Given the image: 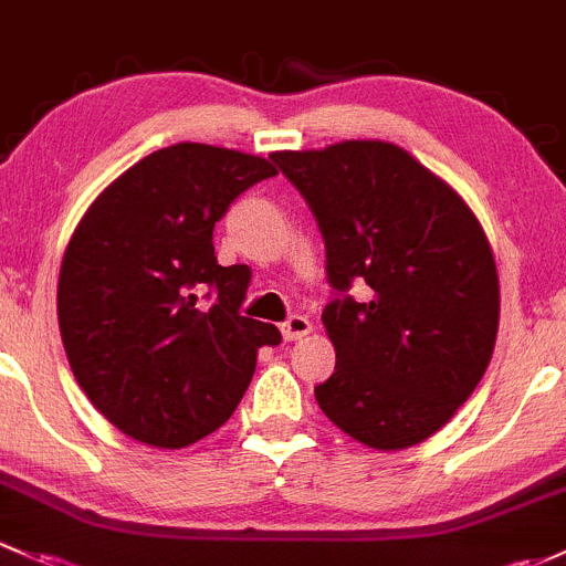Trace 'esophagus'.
Returning a JSON list of instances; mask_svg holds the SVG:
<instances>
[{
  "label": "esophagus",
  "instance_id": "obj_1",
  "mask_svg": "<svg viewBox=\"0 0 566 566\" xmlns=\"http://www.w3.org/2000/svg\"><path fill=\"white\" fill-rule=\"evenodd\" d=\"M311 329H313V326L305 316H291L289 322L281 326L285 340H302L305 335H311Z\"/></svg>",
  "mask_w": 566,
  "mask_h": 566
}]
</instances>
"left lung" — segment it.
I'll use <instances>...</instances> for the list:
<instances>
[{
  "label": "left lung",
  "instance_id": "obj_1",
  "mask_svg": "<svg viewBox=\"0 0 566 566\" xmlns=\"http://www.w3.org/2000/svg\"><path fill=\"white\" fill-rule=\"evenodd\" d=\"M326 248L332 300L322 322L335 373L322 411L373 450H406L444 428L491 363L499 275L465 201L406 149L343 142L275 153ZM369 285L357 303L347 291Z\"/></svg>",
  "mask_w": 566,
  "mask_h": 566
}]
</instances>
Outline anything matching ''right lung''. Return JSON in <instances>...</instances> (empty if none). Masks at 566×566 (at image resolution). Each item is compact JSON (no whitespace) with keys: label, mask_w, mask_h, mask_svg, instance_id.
Segmentation results:
<instances>
[{"label":"right lung","mask_w":566,"mask_h":566,"mask_svg":"<svg viewBox=\"0 0 566 566\" xmlns=\"http://www.w3.org/2000/svg\"><path fill=\"white\" fill-rule=\"evenodd\" d=\"M264 157L174 144L127 168L73 231L56 313L75 381L130 439L179 450L240 406L272 324L242 316L250 270L220 266L214 223L275 177Z\"/></svg>","instance_id":"right-lung-1"}]
</instances>
